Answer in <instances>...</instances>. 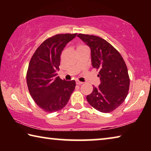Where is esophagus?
<instances>
[{"mask_svg":"<svg viewBox=\"0 0 151 151\" xmlns=\"http://www.w3.org/2000/svg\"><path fill=\"white\" fill-rule=\"evenodd\" d=\"M76 85H82V84H83V82H81V81H77L76 82Z\"/></svg>","mask_w":151,"mask_h":151,"instance_id":"obj_1","label":"esophagus"}]
</instances>
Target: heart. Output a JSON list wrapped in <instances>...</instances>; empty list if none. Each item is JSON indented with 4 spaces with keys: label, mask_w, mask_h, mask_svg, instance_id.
I'll use <instances>...</instances> for the list:
<instances>
[{
    "label": "heart",
    "mask_w": 151,
    "mask_h": 151,
    "mask_svg": "<svg viewBox=\"0 0 151 151\" xmlns=\"http://www.w3.org/2000/svg\"><path fill=\"white\" fill-rule=\"evenodd\" d=\"M83 47V46H80V47Z\"/></svg>",
    "instance_id": "obj_1"
}]
</instances>
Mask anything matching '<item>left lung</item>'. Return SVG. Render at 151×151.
Segmentation results:
<instances>
[{
    "mask_svg": "<svg viewBox=\"0 0 151 151\" xmlns=\"http://www.w3.org/2000/svg\"><path fill=\"white\" fill-rule=\"evenodd\" d=\"M77 37L91 48L93 68L99 70L101 84L86 96L97 111L108 113L123 103L129 93L130 79L126 64L121 54L102 38L78 34Z\"/></svg>",
    "mask_w": 151,
    "mask_h": 151,
    "instance_id": "left-lung-1",
    "label": "left lung"
}]
</instances>
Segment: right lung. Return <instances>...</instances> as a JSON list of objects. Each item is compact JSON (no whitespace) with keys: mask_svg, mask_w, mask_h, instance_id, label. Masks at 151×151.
<instances>
[{"mask_svg":"<svg viewBox=\"0 0 151 151\" xmlns=\"http://www.w3.org/2000/svg\"><path fill=\"white\" fill-rule=\"evenodd\" d=\"M77 34H59L48 38L40 45L30 60L27 83L33 100L45 112L62 109L75 88V81L60 79V55L68 42Z\"/></svg>","mask_w":151,"mask_h":151,"instance_id":"right-lung-1","label":"right lung"}]
</instances>
